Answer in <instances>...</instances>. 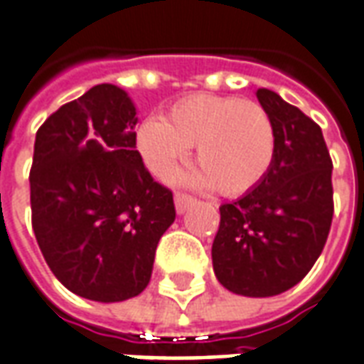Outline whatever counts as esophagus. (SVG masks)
Segmentation results:
<instances>
[{
	"label": "esophagus",
	"mask_w": 364,
	"mask_h": 364,
	"mask_svg": "<svg viewBox=\"0 0 364 364\" xmlns=\"http://www.w3.org/2000/svg\"><path fill=\"white\" fill-rule=\"evenodd\" d=\"M191 205H193V197L183 195V193H177V195H175V210H177V214L185 213Z\"/></svg>",
	"instance_id": "1"
}]
</instances>
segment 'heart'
Here are the masks:
<instances>
[{
  "mask_svg": "<svg viewBox=\"0 0 364 364\" xmlns=\"http://www.w3.org/2000/svg\"><path fill=\"white\" fill-rule=\"evenodd\" d=\"M191 146L198 167L185 175V183L234 198L267 177L277 156V130L259 103L210 93L183 97L166 119L150 117L136 130V150L159 179L173 173Z\"/></svg>",
  "mask_w": 364,
  "mask_h": 364,
  "instance_id": "1",
  "label": "heart"
}]
</instances>
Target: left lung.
<instances>
[{
    "instance_id": "8db88e82",
    "label": "left lung",
    "mask_w": 364,
    "mask_h": 364,
    "mask_svg": "<svg viewBox=\"0 0 364 364\" xmlns=\"http://www.w3.org/2000/svg\"><path fill=\"white\" fill-rule=\"evenodd\" d=\"M273 119L277 156L267 177L220 206L213 267L224 289L265 298L304 279L328 240L333 216L331 158L321 128L271 90H257Z\"/></svg>"
}]
</instances>
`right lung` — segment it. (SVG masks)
<instances>
[{
  "label": "right lung",
  "mask_w": 364,
  "mask_h": 364,
  "mask_svg": "<svg viewBox=\"0 0 364 364\" xmlns=\"http://www.w3.org/2000/svg\"><path fill=\"white\" fill-rule=\"evenodd\" d=\"M136 107L101 83L38 128L31 167L33 230L56 279L95 302L138 296L159 237L175 220L171 191L136 150Z\"/></svg>",
  "instance_id": "obj_1"
}]
</instances>
